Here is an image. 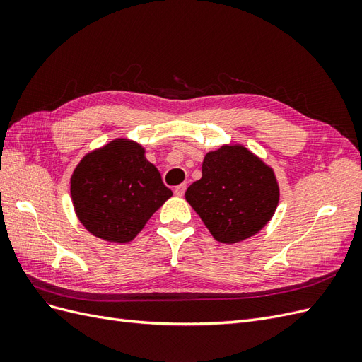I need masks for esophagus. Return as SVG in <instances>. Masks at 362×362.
<instances>
[{
    "label": "esophagus",
    "instance_id": "esophagus-1",
    "mask_svg": "<svg viewBox=\"0 0 362 362\" xmlns=\"http://www.w3.org/2000/svg\"><path fill=\"white\" fill-rule=\"evenodd\" d=\"M185 189H187V185H185V184L177 185V187H175V194H177V196H182L184 192H185Z\"/></svg>",
    "mask_w": 362,
    "mask_h": 362
}]
</instances>
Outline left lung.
<instances>
[{
	"mask_svg": "<svg viewBox=\"0 0 362 362\" xmlns=\"http://www.w3.org/2000/svg\"><path fill=\"white\" fill-rule=\"evenodd\" d=\"M217 242L235 243L257 234L275 213L279 187L273 170L243 146L208 152L202 178L185 192Z\"/></svg>",
	"mask_w": 362,
	"mask_h": 362,
	"instance_id": "1",
	"label": "left lung"
}]
</instances>
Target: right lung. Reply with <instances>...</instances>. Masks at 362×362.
Instances as JSON below:
<instances>
[{"label":"right lung","mask_w":362,"mask_h":362,"mask_svg":"<svg viewBox=\"0 0 362 362\" xmlns=\"http://www.w3.org/2000/svg\"><path fill=\"white\" fill-rule=\"evenodd\" d=\"M76 216L86 229L107 242L133 240L172 196L140 145L125 139L87 154L71 180Z\"/></svg>","instance_id":"1"}]
</instances>
